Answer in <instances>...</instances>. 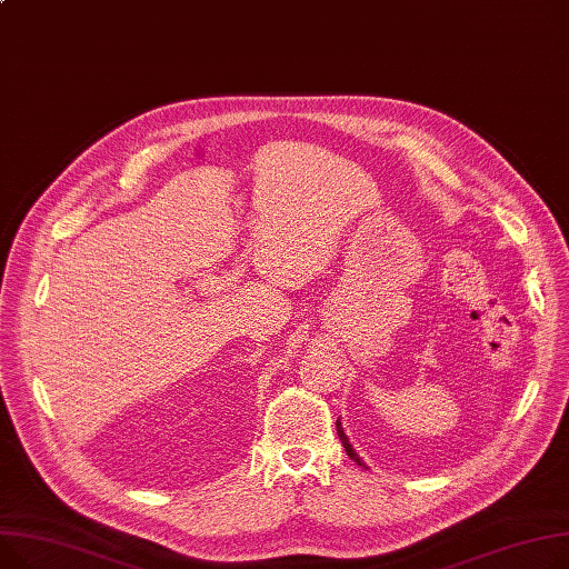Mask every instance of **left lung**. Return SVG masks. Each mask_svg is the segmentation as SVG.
I'll return each instance as SVG.
<instances>
[{
    "instance_id": "1",
    "label": "left lung",
    "mask_w": 569,
    "mask_h": 569,
    "mask_svg": "<svg viewBox=\"0 0 569 569\" xmlns=\"http://www.w3.org/2000/svg\"><path fill=\"white\" fill-rule=\"evenodd\" d=\"M336 430H338V437H340V441H343V448H346V452H348V456L359 465V467H366L359 458H357V452H355V448L350 446V441L346 439V435H343V428H340V423H336Z\"/></svg>"
}]
</instances>
